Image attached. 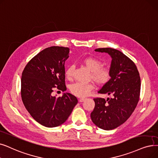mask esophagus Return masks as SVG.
Listing matches in <instances>:
<instances>
[{
    "mask_svg": "<svg viewBox=\"0 0 158 158\" xmlns=\"http://www.w3.org/2000/svg\"><path fill=\"white\" fill-rule=\"evenodd\" d=\"M85 98H80L79 101V102H83L85 101Z\"/></svg>",
    "mask_w": 158,
    "mask_h": 158,
    "instance_id": "esophagus-1",
    "label": "esophagus"
}]
</instances>
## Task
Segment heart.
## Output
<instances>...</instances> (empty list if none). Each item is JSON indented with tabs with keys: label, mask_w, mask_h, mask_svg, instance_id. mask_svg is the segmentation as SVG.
<instances>
[{
	"label": "heart",
	"mask_w": 158,
	"mask_h": 158,
	"mask_svg": "<svg viewBox=\"0 0 158 158\" xmlns=\"http://www.w3.org/2000/svg\"><path fill=\"white\" fill-rule=\"evenodd\" d=\"M81 63L86 68L90 71L89 77L99 85H105L107 84L112 77L111 68L108 66H102L100 60L92 57L84 58ZM74 67L72 65L68 66L65 71V77L68 80H72L73 78ZM94 88V85L92 82L86 83H75L70 87L72 94L77 97H86Z\"/></svg>",
	"instance_id": "1"
}]
</instances>
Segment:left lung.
I'll return each mask as SVG.
<instances>
[{
  "instance_id": "8db88e82",
  "label": "left lung",
  "mask_w": 158,
  "mask_h": 158,
  "mask_svg": "<svg viewBox=\"0 0 158 158\" xmlns=\"http://www.w3.org/2000/svg\"><path fill=\"white\" fill-rule=\"evenodd\" d=\"M95 51L108 53L112 58V77L98 92L112 98L106 100L94 98L95 107L90 117L100 128L113 130L130 117L138 103L141 90L139 73L135 63L121 52L110 48Z\"/></svg>"
}]
</instances>
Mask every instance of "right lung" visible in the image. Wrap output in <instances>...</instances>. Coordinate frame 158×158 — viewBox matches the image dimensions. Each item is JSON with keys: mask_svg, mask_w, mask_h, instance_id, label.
Returning a JSON list of instances; mask_svg holds the SVG:
<instances>
[{"mask_svg": "<svg viewBox=\"0 0 158 158\" xmlns=\"http://www.w3.org/2000/svg\"><path fill=\"white\" fill-rule=\"evenodd\" d=\"M67 47L51 46L40 52L26 65L21 78V98L31 117L46 127L64 123L78 101L66 93L56 98L54 90L64 92V63L69 57Z\"/></svg>", "mask_w": 158, "mask_h": 158, "instance_id": "obj_1", "label": "right lung"}]
</instances>
